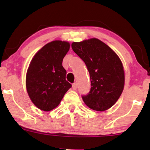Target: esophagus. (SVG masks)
I'll list each match as a JSON object with an SVG mask.
<instances>
[{"label": "esophagus", "mask_w": 150, "mask_h": 150, "mask_svg": "<svg viewBox=\"0 0 150 150\" xmlns=\"http://www.w3.org/2000/svg\"><path fill=\"white\" fill-rule=\"evenodd\" d=\"M73 89H74V90H75V89H77V83L73 84Z\"/></svg>", "instance_id": "1"}]
</instances>
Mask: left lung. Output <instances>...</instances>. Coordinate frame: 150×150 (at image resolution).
<instances>
[{"label": "left lung", "mask_w": 150, "mask_h": 150, "mask_svg": "<svg viewBox=\"0 0 150 150\" xmlns=\"http://www.w3.org/2000/svg\"><path fill=\"white\" fill-rule=\"evenodd\" d=\"M72 49L85 62L89 73L91 89L82 96L91 109L104 111L118 100L125 85L123 65L118 55L97 38L72 43Z\"/></svg>", "instance_id": "8db88e82"}]
</instances>
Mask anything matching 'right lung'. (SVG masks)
<instances>
[{
    "mask_svg": "<svg viewBox=\"0 0 150 150\" xmlns=\"http://www.w3.org/2000/svg\"><path fill=\"white\" fill-rule=\"evenodd\" d=\"M70 43L55 40L36 53L26 75V88L31 101L38 108L50 111L59 105L71 85L65 80L63 59Z\"/></svg>",
    "mask_w": 150,
    "mask_h": 150,
    "instance_id": "1",
    "label": "right lung"
}]
</instances>
